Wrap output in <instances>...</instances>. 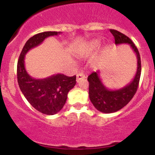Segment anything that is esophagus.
Here are the masks:
<instances>
[{"label":"esophagus","mask_w":155,"mask_h":155,"mask_svg":"<svg viewBox=\"0 0 155 155\" xmlns=\"http://www.w3.org/2000/svg\"><path fill=\"white\" fill-rule=\"evenodd\" d=\"M85 77H86V76H85V73H78L77 75H76V81H77V82H79V81L81 80V79H85Z\"/></svg>","instance_id":"1"}]
</instances>
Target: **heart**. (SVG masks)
<instances>
[{"instance_id": "heart-1", "label": "heart", "mask_w": 155, "mask_h": 155, "mask_svg": "<svg viewBox=\"0 0 155 155\" xmlns=\"http://www.w3.org/2000/svg\"><path fill=\"white\" fill-rule=\"evenodd\" d=\"M101 44V42L98 40H94L88 42L86 44L83 45L82 46V51H85V52H90V51L95 50L96 48H97L100 46Z\"/></svg>"}]
</instances>
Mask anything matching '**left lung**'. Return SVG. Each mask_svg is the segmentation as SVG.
Here are the masks:
<instances>
[{"label": "left lung", "instance_id": "1", "mask_svg": "<svg viewBox=\"0 0 155 155\" xmlns=\"http://www.w3.org/2000/svg\"><path fill=\"white\" fill-rule=\"evenodd\" d=\"M115 38L116 45L127 43L136 53L137 57V70L134 79L125 87L118 90H109L103 84L99 76L100 71L93 72L87 77L89 82V98L94 107L104 113L117 112L125 107L134 97L138 88L141 75V59L138 48L132 40L122 33L116 30L110 29Z\"/></svg>", "mask_w": 155, "mask_h": 155}]
</instances>
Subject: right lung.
<instances>
[{
    "mask_svg": "<svg viewBox=\"0 0 155 155\" xmlns=\"http://www.w3.org/2000/svg\"><path fill=\"white\" fill-rule=\"evenodd\" d=\"M61 33L46 31L33 36L25 44L17 64V79L21 92L34 109L46 115H54L64 107L68 92L76 85V76L70 77L60 73L45 79H34L25 68V56L46 38Z\"/></svg>",
    "mask_w": 155,
    "mask_h": 155,
    "instance_id": "obj_1",
    "label": "right lung"
}]
</instances>
